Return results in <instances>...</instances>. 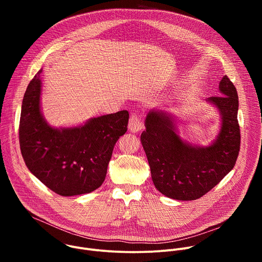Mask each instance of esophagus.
<instances>
[{
  "mask_svg": "<svg viewBox=\"0 0 262 262\" xmlns=\"http://www.w3.org/2000/svg\"><path fill=\"white\" fill-rule=\"evenodd\" d=\"M128 128L133 133H138L143 128V123H142L141 117L138 114L133 113L130 115L129 122H128Z\"/></svg>",
  "mask_w": 262,
  "mask_h": 262,
  "instance_id": "obj_1",
  "label": "esophagus"
}]
</instances>
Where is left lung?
I'll use <instances>...</instances> for the list:
<instances>
[{
	"label": "left lung",
	"mask_w": 262,
	"mask_h": 262,
	"mask_svg": "<svg viewBox=\"0 0 262 262\" xmlns=\"http://www.w3.org/2000/svg\"><path fill=\"white\" fill-rule=\"evenodd\" d=\"M219 89L221 95L207 100L220 111L222 125L216 139L207 147L181 140L173 119L163 111L151 110L147 114L141 142L156 188L169 198H201L236 163L241 146L237 91L227 76L222 78Z\"/></svg>",
	"instance_id": "8db88e82"
}]
</instances>
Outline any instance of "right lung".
I'll list each match as a JSON object with an SVG mask.
<instances>
[{
    "mask_svg": "<svg viewBox=\"0 0 262 262\" xmlns=\"http://www.w3.org/2000/svg\"><path fill=\"white\" fill-rule=\"evenodd\" d=\"M42 69L25 92L19 146L28 169L60 196L91 193L102 184L118 139L127 130L128 112L92 118L84 125L55 128L40 110Z\"/></svg>",
    "mask_w": 262,
    "mask_h": 262,
    "instance_id": "right-lung-1",
    "label": "right lung"
}]
</instances>
